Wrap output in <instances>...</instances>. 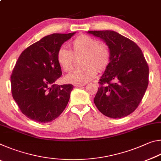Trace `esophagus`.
I'll use <instances>...</instances> for the list:
<instances>
[{"label":"esophagus","mask_w":161,"mask_h":161,"mask_svg":"<svg viewBox=\"0 0 161 161\" xmlns=\"http://www.w3.org/2000/svg\"><path fill=\"white\" fill-rule=\"evenodd\" d=\"M85 85V84H75V86H76V87H81V86H84Z\"/></svg>","instance_id":"esophagus-1"}]
</instances>
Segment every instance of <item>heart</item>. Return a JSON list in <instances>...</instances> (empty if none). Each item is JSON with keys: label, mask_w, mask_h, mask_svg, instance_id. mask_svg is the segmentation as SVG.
I'll return each mask as SVG.
<instances>
[{"label": "heart", "mask_w": 161, "mask_h": 161, "mask_svg": "<svg viewBox=\"0 0 161 161\" xmlns=\"http://www.w3.org/2000/svg\"><path fill=\"white\" fill-rule=\"evenodd\" d=\"M72 51L61 47L57 53V61L63 70L70 71L73 67L74 55L83 54L81 64L83 67L75 69L67 75L66 80L75 84H85L93 80L97 75V69L102 72L110 64L111 53L107 45L99 43L94 37L81 35L71 42Z\"/></svg>", "instance_id": "1"}]
</instances>
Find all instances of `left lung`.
<instances>
[{
  "instance_id": "8db88e82",
  "label": "left lung",
  "mask_w": 161,
  "mask_h": 161,
  "mask_svg": "<svg viewBox=\"0 0 161 161\" xmlns=\"http://www.w3.org/2000/svg\"><path fill=\"white\" fill-rule=\"evenodd\" d=\"M109 47L110 64L101 77L94 102L103 115L120 119L138 107L148 84L149 68L141 48L129 38L112 31L87 32Z\"/></svg>"
}]
</instances>
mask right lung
<instances>
[{"label":"right lung","instance_id":"1","mask_svg":"<svg viewBox=\"0 0 161 161\" xmlns=\"http://www.w3.org/2000/svg\"><path fill=\"white\" fill-rule=\"evenodd\" d=\"M75 34L45 36L27 47L16 62L10 77L12 95L22 113L30 119L47 123L66 108L74 86L55 84L62 74L57 53Z\"/></svg>","mask_w":161,"mask_h":161}]
</instances>
